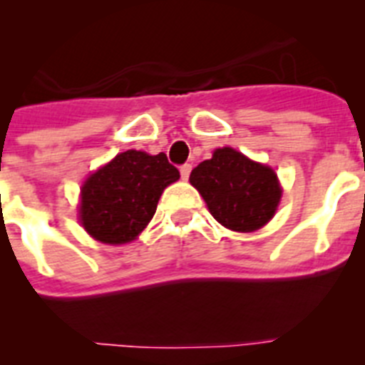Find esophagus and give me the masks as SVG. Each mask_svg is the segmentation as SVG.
I'll use <instances>...</instances> for the list:
<instances>
[{"label": "esophagus", "instance_id": "esophagus-1", "mask_svg": "<svg viewBox=\"0 0 365 365\" xmlns=\"http://www.w3.org/2000/svg\"><path fill=\"white\" fill-rule=\"evenodd\" d=\"M190 172H192V164H182L180 166V177H182V180H188Z\"/></svg>", "mask_w": 365, "mask_h": 365}]
</instances>
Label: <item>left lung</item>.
<instances>
[{"instance_id":"left-lung-1","label":"left lung","mask_w":365,"mask_h":365,"mask_svg":"<svg viewBox=\"0 0 365 365\" xmlns=\"http://www.w3.org/2000/svg\"><path fill=\"white\" fill-rule=\"evenodd\" d=\"M215 221L234 232L265 227L278 210L282 186L270 166L250 160L234 148H219L190 173Z\"/></svg>"}]
</instances>
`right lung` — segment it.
Returning <instances> with one entry per match:
<instances>
[{"label": "right lung", "instance_id": "add662e5", "mask_svg": "<svg viewBox=\"0 0 365 365\" xmlns=\"http://www.w3.org/2000/svg\"><path fill=\"white\" fill-rule=\"evenodd\" d=\"M179 177V170L168 163L164 153H118L82 185L80 222L100 243H130L155 215L164 188Z\"/></svg>", "mask_w": 365, "mask_h": 365}]
</instances>
